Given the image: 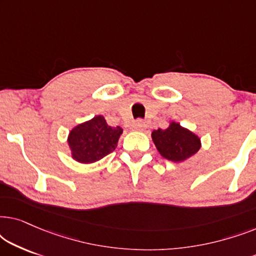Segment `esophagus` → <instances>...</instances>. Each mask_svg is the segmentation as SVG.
<instances>
[{"label": "esophagus", "instance_id": "obj_1", "mask_svg": "<svg viewBox=\"0 0 256 256\" xmlns=\"http://www.w3.org/2000/svg\"><path fill=\"white\" fill-rule=\"evenodd\" d=\"M132 128H134L135 130H138V132L144 130V129H146V124H144V121H142V120H138V121H135V122H134V124H132Z\"/></svg>", "mask_w": 256, "mask_h": 256}]
</instances>
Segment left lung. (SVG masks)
<instances>
[{
	"label": "left lung",
	"mask_w": 256,
	"mask_h": 256,
	"mask_svg": "<svg viewBox=\"0 0 256 256\" xmlns=\"http://www.w3.org/2000/svg\"><path fill=\"white\" fill-rule=\"evenodd\" d=\"M152 141L164 158L171 162H183L200 149V138L177 122H171L166 129L158 128L152 132Z\"/></svg>",
	"instance_id": "obj_1"
}]
</instances>
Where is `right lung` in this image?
<instances>
[{"instance_id": "obj_1", "label": "right lung", "mask_w": 256, "mask_h": 256, "mask_svg": "<svg viewBox=\"0 0 256 256\" xmlns=\"http://www.w3.org/2000/svg\"><path fill=\"white\" fill-rule=\"evenodd\" d=\"M122 132L120 127L108 126L101 115L76 126L68 138L72 158L84 164L104 158L116 148Z\"/></svg>"}]
</instances>
